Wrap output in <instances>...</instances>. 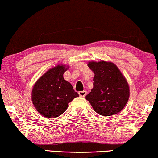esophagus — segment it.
<instances>
[{
	"label": "esophagus",
	"instance_id": "1",
	"mask_svg": "<svg viewBox=\"0 0 158 158\" xmlns=\"http://www.w3.org/2000/svg\"><path fill=\"white\" fill-rule=\"evenodd\" d=\"M78 93L81 97H85V95H86V91L85 90H82V91H79Z\"/></svg>",
	"mask_w": 158,
	"mask_h": 158
}]
</instances>
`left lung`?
I'll use <instances>...</instances> for the list:
<instances>
[{"label":"left lung","instance_id":"left-lung-1","mask_svg":"<svg viewBox=\"0 0 158 158\" xmlns=\"http://www.w3.org/2000/svg\"><path fill=\"white\" fill-rule=\"evenodd\" d=\"M94 73L93 89L85 96L94 110L103 116H113L125 107L130 96L126 79L115 64L111 62H89Z\"/></svg>","mask_w":158,"mask_h":158}]
</instances>
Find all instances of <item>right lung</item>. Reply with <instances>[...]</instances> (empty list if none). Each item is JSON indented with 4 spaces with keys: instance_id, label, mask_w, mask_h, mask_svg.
Masks as SVG:
<instances>
[{
    "instance_id": "add662e5",
    "label": "right lung",
    "mask_w": 158,
    "mask_h": 158,
    "mask_svg": "<svg viewBox=\"0 0 158 158\" xmlns=\"http://www.w3.org/2000/svg\"><path fill=\"white\" fill-rule=\"evenodd\" d=\"M68 67L57 65L48 70L37 80L32 91V101L37 111L44 117L53 118L60 116L68 103L79 94L63 74Z\"/></svg>"
}]
</instances>
